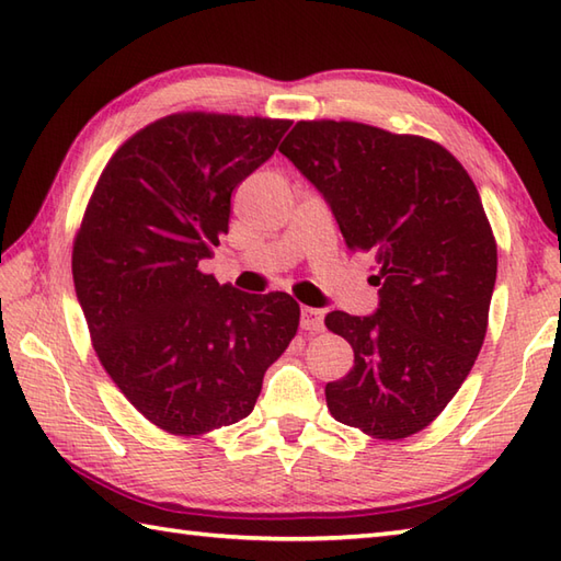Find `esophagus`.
<instances>
[{"label":"esophagus","instance_id":"esophagus-1","mask_svg":"<svg viewBox=\"0 0 561 561\" xmlns=\"http://www.w3.org/2000/svg\"><path fill=\"white\" fill-rule=\"evenodd\" d=\"M301 328L306 332H320L325 328V318L320 311H316V308H301Z\"/></svg>","mask_w":561,"mask_h":561}]
</instances>
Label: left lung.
<instances>
[{
  "label": "left lung",
  "mask_w": 561,
  "mask_h": 561,
  "mask_svg": "<svg viewBox=\"0 0 561 561\" xmlns=\"http://www.w3.org/2000/svg\"><path fill=\"white\" fill-rule=\"evenodd\" d=\"M279 151L325 197L352 253H374L378 311H332L354 350L325 386L337 422L371 438L432 424L478 359L496 282V241L478 187L436 141L352 121L296 123Z\"/></svg>",
  "instance_id": "obj_1"
}]
</instances>
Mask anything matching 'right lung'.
Wrapping results in <instances>:
<instances>
[{"mask_svg":"<svg viewBox=\"0 0 561 561\" xmlns=\"http://www.w3.org/2000/svg\"><path fill=\"white\" fill-rule=\"evenodd\" d=\"M289 125L165 115L93 187L71 250L77 299L105 374L163 432L205 436L243 420L299 330L289 294H243L199 270L229 233L231 193Z\"/></svg>","mask_w":561,"mask_h":561,"instance_id":"obj_1","label":"right lung"}]
</instances>
